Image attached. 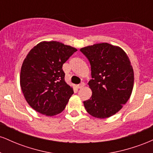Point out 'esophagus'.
<instances>
[{"instance_id":"obj_1","label":"esophagus","mask_w":153,"mask_h":153,"mask_svg":"<svg viewBox=\"0 0 153 153\" xmlns=\"http://www.w3.org/2000/svg\"><path fill=\"white\" fill-rule=\"evenodd\" d=\"M85 82H80V84H78V85H77V87H78V88H82V87H84L85 86Z\"/></svg>"}]
</instances>
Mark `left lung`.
Wrapping results in <instances>:
<instances>
[{
	"label": "left lung",
	"mask_w": 153,
	"mask_h": 153,
	"mask_svg": "<svg viewBox=\"0 0 153 153\" xmlns=\"http://www.w3.org/2000/svg\"><path fill=\"white\" fill-rule=\"evenodd\" d=\"M88 59L92 91L90 99L83 101L87 112L96 118L115 114L129 100L134 85V71L122 49L108 43L96 44L80 49Z\"/></svg>",
	"instance_id": "1"
}]
</instances>
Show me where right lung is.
<instances>
[{
	"instance_id": "1",
	"label": "right lung",
	"mask_w": 153,
	"mask_h": 153,
	"mask_svg": "<svg viewBox=\"0 0 153 153\" xmlns=\"http://www.w3.org/2000/svg\"><path fill=\"white\" fill-rule=\"evenodd\" d=\"M76 51L58 42H42L27 54L21 69L20 85L35 111L51 117L65 109L73 90L65 81L62 65Z\"/></svg>"
}]
</instances>
